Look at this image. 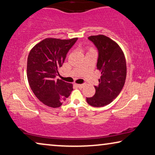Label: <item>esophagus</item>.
Wrapping results in <instances>:
<instances>
[{
  "label": "esophagus",
  "instance_id": "esophagus-1",
  "mask_svg": "<svg viewBox=\"0 0 155 155\" xmlns=\"http://www.w3.org/2000/svg\"><path fill=\"white\" fill-rule=\"evenodd\" d=\"M76 85H77V87H78V88H81L84 86V84H76Z\"/></svg>",
  "mask_w": 155,
  "mask_h": 155
}]
</instances>
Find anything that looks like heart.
<instances>
[{"instance_id": "heart-1", "label": "heart", "mask_w": 155, "mask_h": 155, "mask_svg": "<svg viewBox=\"0 0 155 155\" xmlns=\"http://www.w3.org/2000/svg\"><path fill=\"white\" fill-rule=\"evenodd\" d=\"M94 51V50H93V48H89L88 49V52H91V51Z\"/></svg>"}]
</instances>
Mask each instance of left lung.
<instances>
[{
    "label": "left lung",
    "instance_id": "obj_1",
    "mask_svg": "<svg viewBox=\"0 0 155 155\" xmlns=\"http://www.w3.org/2000/svg\"><path fill=\"white\" fill-rule=\"evenodd\" d=\"M88 39L98 51L97 69L101 73L99 84L95 86L94 96L86 97L90 105L100 107L107 105L118 96L126 78V62L120 46L104 35L91 36Z\"/></svg>",
    "mask_w": 155,
    "mask_h": 155
}]
</instances>
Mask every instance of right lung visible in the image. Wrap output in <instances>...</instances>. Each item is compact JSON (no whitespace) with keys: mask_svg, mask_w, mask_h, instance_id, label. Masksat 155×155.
<instances>
[{"mask_svg":"<svg viewBox=\"0 0 155 155\" xmlns=\"http://www.w3.org/2000/svg\"><path fill=\"white\" fill-rule=\"evenodd\" d=\"M78 38H48L35 45L27 59V78L30 88L41 102L59 107L73 90V85L57 79L58 69Z\"/></svg>","mask_w":155,"mask_h":155,"instance_id":"1","label":"right lung"}]
</instances>
